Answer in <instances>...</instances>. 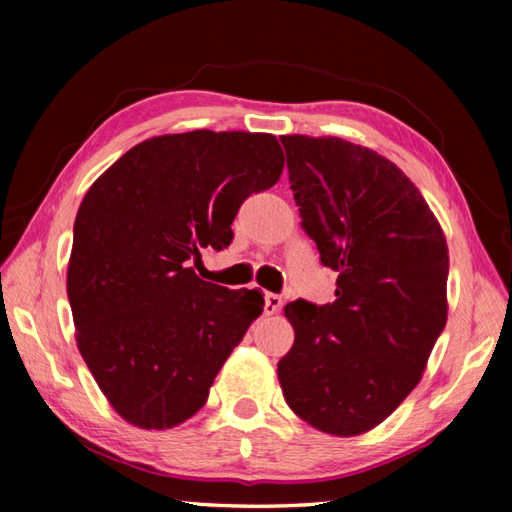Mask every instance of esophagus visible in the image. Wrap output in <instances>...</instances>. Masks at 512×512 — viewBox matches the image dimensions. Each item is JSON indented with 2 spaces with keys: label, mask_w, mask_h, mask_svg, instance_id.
Returning a JSON list of instances; mask_svg holds the SVG:
<instances>
[{
  "label": "esophagus",
  "mask_w": 512,
  "mask_h": 512,
  "mask_svg": "<svg viewBox=\"0 0 512 512\" xmlns=\"http://www.w3.org/2000/svg\"><path fill=\"white\" fill-rule=\"evenodd\" d=\"M282 305H284V302H282L280 296H277V293H266V296H264V314L273 316L282 309Z\"/></svg>",
  "instance_id": "1"
}]
</instances>
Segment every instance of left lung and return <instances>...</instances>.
<instances>
[{"label": "left lung", "mask_w": 512, "mask_h": 512, "mask_svg": "<svg viewBox=\"0 0 512 512\" xmlns=\"http://www.w3.org/2000/svg\"><path fill=\"white\" fill-rule=\"evenodd\" d=\"M302 230L339 273L334 302H289L277 377L291 411L332 436L384 422L422 377L447 323V241L420 189L341 137H280Z\"/></svg>", "instance_id": "obj_1"}]
</instances>
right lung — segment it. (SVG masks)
<instances>
[{
  "label": "right lung",
  "mask_w": 512,
  "mask_h": 512,
  "mask_svg": "<svg viewBox=\"0 0 512 512\" xmlns=\"http://www.w3.org/2000/svg\"><path fill=\"white\" fill-rule=\"evenodd\" d=\"M268 133L192 131L133 146L101 173L74 221L67 298L81 357L121 418L171 429L201 409L262 314L259 291L194 273L223 250L250 194L280 180Z\"/></svg>",
  "instance_id": "right-lung-1"
}]
</instances>
